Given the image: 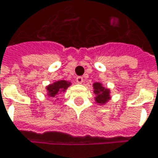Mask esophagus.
Returning a JSON list of instances; mask_svg holds the SVG:
<instances>
[{"mask_svg": "<svg viewBox=\"0 0 158 158\" xmlns=\"http://www.w3.org/2000/svg\"><path fill=\"white\" fill-rule=\"evenodd\" d=\"M76 81H77V83H79V84H81L82 82H83V78L82 77H77V79H76Z\"/></svg>", "mask_w": 158, "mask_h": 158, "instance_id": "obj_1", "label": "esophagus"}]
</instances>
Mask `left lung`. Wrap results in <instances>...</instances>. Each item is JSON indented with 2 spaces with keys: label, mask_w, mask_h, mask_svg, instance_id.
<instances>
[{
  "label": "left lung",
  "mask_w": 158,
  "mask_h": 158,
  "mask_svg": "<svg viewBox=\"0 0 158 158\" xmlns=\"http://www.w3.org/2000/svg\"><path fill=\"white\" fill-rule=\"evenodd\" d=\"M94 93L97 95L96 100L98 103H105L109 98V91L105 88H103L100 83L94 84Z\"/></svg>",
  "instance_id": "obj_1"
}]
</instances>
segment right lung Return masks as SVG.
<instances>
[{
    "instance_id": "add662e5",
    "label": "right lung",
    "mask_w": 158,
    "mask_h": 158,
    "mask_svg": "<svg viewBox=\"0 0 158 158\" xmlns=\"http://www.w3.org/2000/svg\"><path fill=\"white\" fill-rule=\"evenodd\" d=\"M69 86V83H68L65 80H60V81H57L55 83H53L52 85H50L47 89L49 94L51 97H54L55 95L60 92V91H64L65 89H67V88Z\"/></svg>"
}]
</instances>
